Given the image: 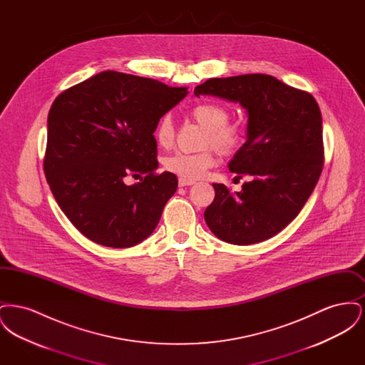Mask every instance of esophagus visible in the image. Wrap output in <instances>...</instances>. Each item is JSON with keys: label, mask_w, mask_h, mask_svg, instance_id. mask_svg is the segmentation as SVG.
<instances>
[{"label": "esophagus", "mask_w": 365, "mask_h": 365, "mask_svg": "<svg viewBox=\"0 0 365 365\" xmlns=\"http://www.w3.org/2000/svg\"><path fill=\"white\" fill-rule=\"evenodd\" d=\"M194 183H195V182L190 180V179H185V178H180V179H179V186H180V187L191 186V185H194Z\"/></svg>", "instance_id": "obj_1"}]
</instances>
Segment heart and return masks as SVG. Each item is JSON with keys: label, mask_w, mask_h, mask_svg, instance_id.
I'll return each instance as SVG.
<instances>
[{"label": "heart", "mask_w": 365, "mask_h": 365, "mask_svg": "<svg viewBox=\"0 0 365 365\" xmlns=\"http://www.w3.org/2000/svg\"><path fill=\"white\" fill-rule=\"evenodd\" d=\"M194 120L205 128L202 146H212L222 156L234 155L245 140V128L238 123L228 122V110L223 105L216 103H198L191 108ZM157 143L163 148L173 145L175 138L174 122L171 115L165 113L156 124ZM165 168L170 173L185 179H198L204 176L213 165V155L210 150L197 153L175 152L165 158Z\"/></svg>", "instance_id": "obj_1"}]
</instances>
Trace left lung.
Returning a JSON list of instances; mask_svg holds the SVG:
<instances>
[{"instance_id":"8db88e82","label":"left lung","mask_w":365,"mask_h":365,"mask_svg":"<svg viewBox=\"0 0 365 365\" xmlns=\"http://www.w3.org/2000/svg\"><path fill=\"white\" fill-rule=\"evenodd\" d=\"M194 94L240 103L247 112V139L230 161L242 190L213 183L205 209L209 230L232 245L262 242L292 223L320 178L324 163L320 108L312 94L265 73L212 78Z\"/></svg>"}]
</instances>
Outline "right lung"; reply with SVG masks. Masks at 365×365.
<instances>
[{
  "label": "right lung",
  "instance_id": "add662e5",
  "mask_svg": "<svg viewBox=\"0 0 365 365\" xmlns=\"http://www.w3.org/2000/svg\"><path fill=\"white\" fill-rule=\"evenodd\" d=\"M186 96V87L104 71L54 100L43 170L58 207L90 241L131 247L155 231L178 178L156 174L153 133ZM128 175L139 183L127 185Z\"/></svg>",
  "mask_w": 365,
  "mask_h": 365
}]
</instances>
